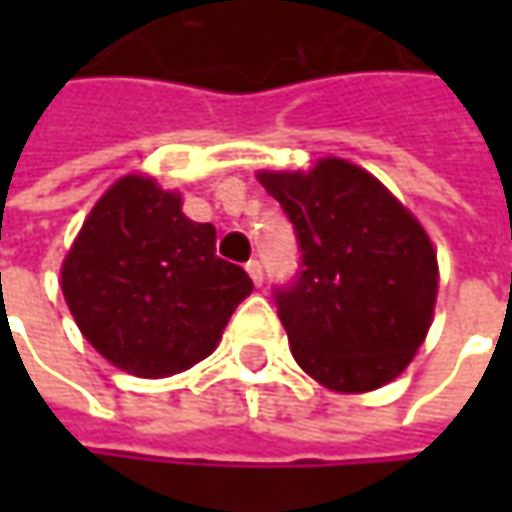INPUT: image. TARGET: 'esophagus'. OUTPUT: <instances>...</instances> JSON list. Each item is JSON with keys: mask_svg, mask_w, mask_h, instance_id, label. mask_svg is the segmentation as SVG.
I'll use <instances>...</instances> for the list:
<instances>
[{"mask_svg": "<svg viewBox=\"0 0 512 512\" xmlns=\"http://www.w3.org/2000/svg\"><path fill=\"white\" fill-rule=\"evenodd\" d=\"M247 276L253 279V285L262 287V282H265V270H262V262L250 259V262H247Z\"/></svg>", "mask_w": 512, "mask_h": 512, "instance_id": "esophagus-1", "label": "esophagus"}]
</instances>
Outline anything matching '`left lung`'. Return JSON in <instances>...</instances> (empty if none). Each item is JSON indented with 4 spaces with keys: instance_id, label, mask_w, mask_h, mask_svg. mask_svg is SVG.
Returning a JSON list of instances; mask_svg holds the SVG:
<instances>
[{
    "instance_id": "left-lung-1",
    "label": "left lung",
    "mask_w": 512,
    "mask_h": 512,
    "mask_svg": "<svg viewBox=\"0 0 512 512\" xmlns=\"http://www.w3.org/2000/svg\"><path fill=\"white\" fill-rule=\"evenodd\" d=\"M302 247V276L276 293L290 353L336 393L399 379L433 322L439 262L422 222L359 165L259 170Z\"/></svg>"
}]
</instances>
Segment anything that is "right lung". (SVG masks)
<instances>
[{
    "label": "right lung",
    "instance_id": "obj_1",
    "mask_svg": "<svg viewBox=\"0 0 512 512\" xmlns=\"http://www.w3.org/2000/svg\"><path fill=\"white\" fill-rule=\"evenodd\" d=\"M70 316L113 367L165 379L207 359L253 282L216 256V227L182 193L128 173L90 207L62 262Z\"/></svg>",
    "mask_w": 512,
    "mask_h": 512
}]
</instances>
